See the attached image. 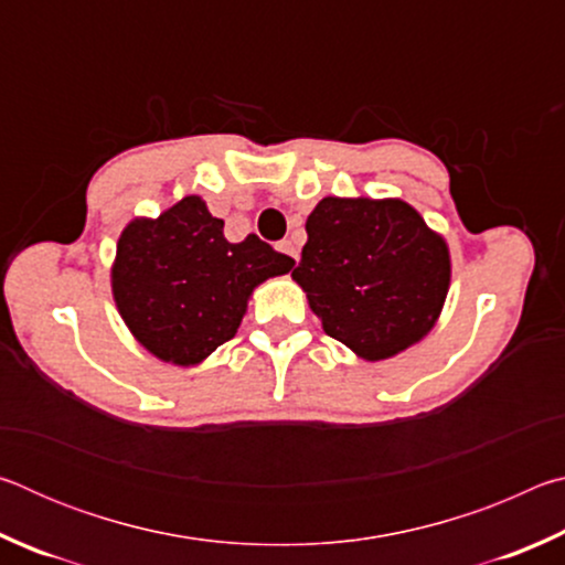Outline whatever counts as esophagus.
<instances>
[{
	"instance_id": "34e87169",
	"label": "esophagus",
	"mask_w": 565,
	"mask_h": 565,
	"mask_svg": "<svg viewBox=\"0 0 565 565\" xmlns=\"http://www.w3.org/2000/svg\"><path fill=\"white\" fill-rule=\"evenodd\" d=\"M279 252H284L286 256H289V259H294V262H299V248H296L289 238H284V242H279Z\"/></svg>"
}]
</instances>
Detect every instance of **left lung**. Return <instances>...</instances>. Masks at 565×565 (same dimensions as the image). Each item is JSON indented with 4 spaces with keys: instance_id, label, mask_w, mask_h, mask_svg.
I'll use <instances>...</instances> for the list:
<instances>
[{
    "instance_id": "left-lung-1",
    "label": "left lung",
    "mask_w": 565,
    "mask_h": 565,
    "mask_svg": "<svg viewBox=\"0 0 565 565\" xmlns=\"http://www.w3.org/2000/svg\"><path fill=\"white\" fill-rule=\"evenodd\" d=\"M291 279L323 331L384 361L436 327L451 286L446 238L401 199L323 196Z\"/></svg>"
}]
</instances>
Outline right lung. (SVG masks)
I'll list each match as a JSON object with an SVG mask.
<instances>
[{
    "instance_id": "right-lung-1",
    "label": "right lung",
    "mask_w": 565,
    "mask_h": 565,
    "mask_svg": "<svg viewBox=\"0 0 565 565\" xmlns=\"http://www.w3.org/2000/svg\"><path fill=\"white\" fill-rule=\"evenodd\" d=\"M291 266L294 259L254 234L226 242L222 218L191 194L157 218L137 216L124 226L111 296L151 356L189 369L234 339L256 286Z\"/></svg>"
}]
</instances>
